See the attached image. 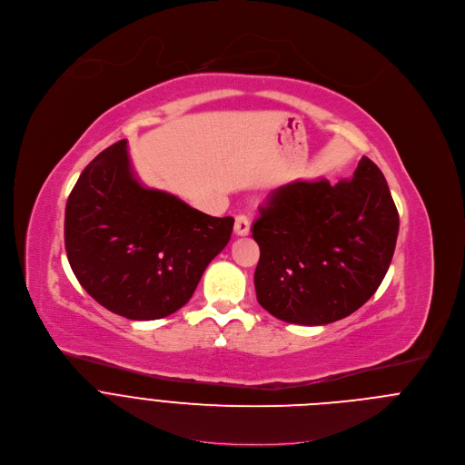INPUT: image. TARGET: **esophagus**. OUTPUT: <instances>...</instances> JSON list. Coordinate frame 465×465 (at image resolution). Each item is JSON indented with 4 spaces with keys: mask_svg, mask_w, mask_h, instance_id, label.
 <instances>
[{
    "mask_svg": "<svg viewBox=\"0 0 465 465\" xmlns=\"http://www.w3.org/2000/svg\"><path fill=\"white\" fill-rule=\"evenodd\" d=\"M237 235H248L250 233V219L246 215H237L235 217V226H233Z\"/></svg>",
    "mask_w": 465,
    "mask_h": 465,
    "instance_id": "1",
    "label": "esophagus"
}]
</instances>
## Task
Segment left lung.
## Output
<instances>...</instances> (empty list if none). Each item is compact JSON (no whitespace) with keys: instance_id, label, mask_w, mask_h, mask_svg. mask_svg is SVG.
<instances>
[{"instance_id":"left-lung-1","label":"left lung","mask_w":465,"mask_h":465,"mask_svg":"<svg viewBox=\"0 0 465 465\" xmlns=\"http://www.w3.org/2000/svg\"><path fill=\"white\" fill-rule=\"evenodd\" d=\"M252 226L261 248L259 304L302 326L341 321L366 304L391 264L399 212L366 155L351 179L293 181L270 192Z\"/></svg>"}]
</instances>
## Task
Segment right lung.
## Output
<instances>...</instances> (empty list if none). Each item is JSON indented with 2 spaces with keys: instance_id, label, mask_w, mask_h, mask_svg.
Here are the masks:
<instances>
[{
  "instance_id": "right-lung-1",
  "label": "right lung",
  "mask_w": 465,
  "mask_h": 465,
  "mask_svg": "<svg viewBox=\"0 0 465 465\" xmlns=\"http://www.w3.org/2000/svg\"><path fill=\"white\" fill-rule=\"evenodd\" d=\"M232 230L233 217L206 215L143 186L126 139L83 170L64 210V250L75 279L94 301L130 321L183 308Z\"/></svg>"
}]
</instances>
